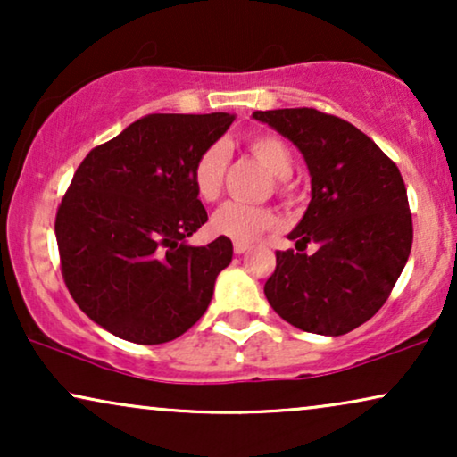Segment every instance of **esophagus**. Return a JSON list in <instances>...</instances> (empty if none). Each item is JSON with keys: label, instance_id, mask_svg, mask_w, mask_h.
Here are the masks:
<instances>
[{"label": "esophagus", "instance_id": "34e87169", "mask_svg": "<svg viewBox=\"0 0 457 457\" xmlns=\"http://www.w3.org/2000/svg\"><path fill=\"white\" fill-rule=\"evenodd\" d=\"M249 247H252V245H249V243H235V245H233L235 253H239V255H241V253H245Z\"/></svg>", "mask_w": 457, "mask_h": 457}]
</instances>
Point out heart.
Here are the masks:
<instances>
[{"instance_id":"b5f03b06","label":"heart","mask_w":457,"mask_h":457,"mask_svg":"<svg viewBox=\"0 0 457 457\" xmlns=\"http://www.w3.org/2000/svg\"><path fill=\"white\" fill-rule=\"evenodd\" d=\"M249 154L266 168L274 177V187L280 195H289L291 183L289 174L293 172V154L289 145L277 135H252L245 141ZM228 166V149L222 143L205 147L197 155L195 164L191 170L193 189L202 202H216L220 197L224 177H227ZM278 224V218L274 216L270 208H262V205H243V204H224L218 208L210 218L212 233L218 237H227L235 243H249L255 241L266 230H272Z\"/></svg>"}]
</instances>
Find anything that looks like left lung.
<instances>
[{
    "label": "left lung",
    "mask_w": 457,
    "mask_h": 457,
    "mask_svg": "<svg viewBox=\"0 0 457 457\" xmlns=\"http://www.w3.org/2000/svg\"><path fill=\"white\" fill-rule=\"evenodd\" d=\"M287 137L308 164L312 199L277 252L264 293L272 310L305 333L339 337L377 314L411 249L402 172L370 137L314 108L253 112ZM308 242L319 252L303 254Z\"/></svg>",
    "instance_id": "8db88e82"
}]
</instances>
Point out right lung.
I'll return each mask as SVG.
<instances>
[{
    "label": "right lung",
    "mask_w": 457,
    "mask_h": 457,
    "mask_svg": "<svg viewBox=\"0 0 457 457\" xmlns=\"http://www.w3.org/2000/svg\"><path fill=\"white\" fill-rule=\"evenodd\" d=\"M233 120L224 112L147 114L80 162L55 214V239L72 299L108 333L158 345L208 310L233 243L187 245L208 222L191 170Z\"/></svg>",
    "instance_id": "obj_1"
}]
</instances>
